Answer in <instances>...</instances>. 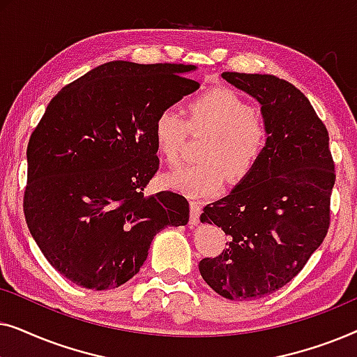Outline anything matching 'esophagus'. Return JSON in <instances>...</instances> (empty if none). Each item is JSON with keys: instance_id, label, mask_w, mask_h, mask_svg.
<instances>
[{"instance_id": "obj_1", "label": "esophagus", "mask_w": 357, "mask_h": 357, "mask_svg": "<svg viewBox=\"0 0 357 357\" xmlns=\"http://www.w3.org/2000/svg\"><path fill=\"white\" fill-rule=\"evenodd\" d=\"M202 208H203V202H197V199L190 202V227L198 226Z\"/></svg>"}]
</instances>
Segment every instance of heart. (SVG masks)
I'll use <instances>...</instances> for the list:
<instances>
[{"mask_svg": "<svg viewBox=\"0 0 357 357\" xmlns=\"http://www.w3.org/2000/svg\"><path fill=\"white\" fill-rule=\"evenodd\" d=\"M188 121L174 109H165L155 116L153 126L158 154L167 164H177L182 146L193 131H206L203 162L187 164L165 174L167 188L192 198L213 197L226 183L242 180L255 169L266 149L268 130L260 115L231 89H213L190 100Z\"/></svg>", "mask_w": 357, "mask_h": 357, "instance_id": "b5f03b06", "label": "heart"}]
</instances>
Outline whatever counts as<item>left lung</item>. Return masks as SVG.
<instances>
[{
	"mask_svg": "<svg viewBox=\"0 0 357 357\" xmlns=\"http://www.w3.org/2000/svg\"><path fill=\"white\" fill-rule=\"evenodd\" d=\"M221 76L260 104L268 141L255 169L204 206L199 221L221 227L229 247L198 268L219 296L252 301L287 284L324 242L335 164L328 131L291 82L273 75Z\"/></svg>",
	"mask_w": 357,
	"mask_h": 357,
	"instance_id": "obj_1",
	"label": "left lung"
}]
</instances>
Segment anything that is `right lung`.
<instances>
[{
    "label": "right lung",
    "instance_id": "right-lung-1",
    "mask_svg": "<svg viewBox=\"0 0 357 357\" xmlns=\"http://www.w3.org/2000/svg\"><path fill=\"white\" fill-rule=\"evenodd\" d=\"M193 65L110 61L63 87L27 146L24 214L55 270L86 289H114L148 258L154 236L185 226V197L144 187L159 167L153 126L199 87Z\"/></svg>",
    "mask_w": 357,
    "mask_h": 357
}]
</instances>
